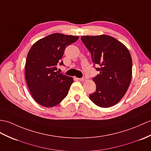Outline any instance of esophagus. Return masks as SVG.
<instances>
[{"label": "esophagus", "instance_id": "esophagus-1", "mask_svg": "<svg viewBox=\"0 0 151 151\" xmlns=\"http://www.w3.org/2000/svg\"><path fill=\"white\" fill-rule=\"evenodd\" d=\"M78 80H80V81H85V80H86V77H82V78H78Z\"/></svg>", "mask_w": 151, "mask_h": 151}]
</instances>
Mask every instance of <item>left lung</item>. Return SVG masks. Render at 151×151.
I'll return each mask as SVG.
<instances>
[{"mask_svg":"<svg viewBox=\"0 0 151 151\" xmlns=\"http://www.w3.org/2000/svg\"><path fill=\"white\" fill-rule=\"evenodd\" d=\"M81 40L91 54L100 73L93 80L96 91L89 99L96 106L110 107L116 104L127 92L132 78V58L125 45L114 38L102 35L82 36Z\"/></svg>","mask_w":151,"mask_h":151,"instance_id":"8db88e82","label":"left lung"}]
</instances>
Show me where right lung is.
<instances>
[{"label": "right lung", "mask_w": 151, "mask_h": 151, "mask_svg": "<svg viewBox=\"0 0 151 151\" xmlns=\"http://www.w3.org/2000/svg\"><path fill=\"white\" fill-rule=\"evenodd\" d=\"M78 37L53 33L38 40L28 52L25 76L28 88L38 104L46 107L58 105L68 95L72 77L57 71L65 49Z\"/></svg>", "instance_id": "right-lung-1"}]
</instances>
